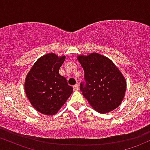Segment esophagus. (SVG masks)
Instances as JSON below:
<instances>
[{"label":"esophagus","mask_w":150,"mask_h":150,"mask_svg":"<svg viewBox=\"0 0 150 150\" xmlns=\"http://www.w3.org/2000/svg\"><path fill=\"white\" fill-rule=\"evenodd\" d=\"M74 90H78V89H79V85H78V84H75V85L74 86Z\"/></svg>","instance_id":"1"}]
</instances>
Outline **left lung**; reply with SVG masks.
Segmentation results:
<instances>
[{
    "instance_id": "1",
    "label": "left lung",
    "mask_w": 150,
    "mask_h": 150,
    "mask_svg": "<svg viewBox=\"0 0 150 150\" xmlns=\"http://www.w3.org/2000/svg\"><path fill=\"white\" fill-rule=\"evenodd\" d=\"M84 71L80 91L90 105L100 113L120 105L126 90L123 76L111 60L98 53L78 57Z\"/></svg>"
}]
</instances>
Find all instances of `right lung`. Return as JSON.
Instances as JSON below:
<instances>
[{"mask_svg":"<svg viewBox=\"0 0 150 150\" xmlns=\"http://www.w3.org/2000/svg\"><path fill=\"white\" fill-rule=\"evenodd\" d=\"M65 57L47 54L37 60L25 83L27 97L33 106L44 115H54L73 91L66 78L59 74Z\"/></svg>","mask_w":150,"mask_h":150,"instance_id":"right-lung-1","label":"right lung"}]
</instances>
